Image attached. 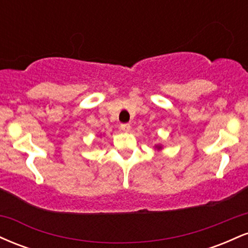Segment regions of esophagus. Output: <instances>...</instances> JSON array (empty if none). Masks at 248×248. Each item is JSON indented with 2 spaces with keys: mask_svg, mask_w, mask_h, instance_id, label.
Here are the masks:
<instances>
[{
  "mask_svg": "<svg viewBox=\"0 0 248 248\" xmlns=\"http://www.w3.org/2000/svg\"><path fill=\"white\" fill-rule=\"evenodd\" d=\"M120 129L122 130V132H129L130 124H122L120 126Z\"/></svg>",
  "mask_w": 248,
  "mask_h": 248,
  "instance_id": "esophagus-1",
  "label": "esophagus"
}]
</instances>
